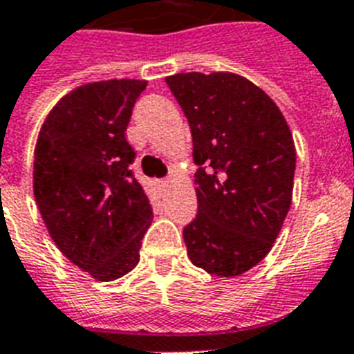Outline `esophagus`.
I'll list each match as a JSON object with an SVG mask.
<instances>
[{"label": "esophagus", "mask_w": 354, "mask_h": 354, "mask_svg": "<svg viewBox=\"0 0 354 354\" xmlns=\"http://www.w3.org/2000/svg\"><path fill=\"white\" fill-rule=\"evenodd\" d=\"M158 185L162 187V189H165V187H169V180H160V182H158Z\"/></svg>", "instance_id": "esophagus-1"}]
</instances>
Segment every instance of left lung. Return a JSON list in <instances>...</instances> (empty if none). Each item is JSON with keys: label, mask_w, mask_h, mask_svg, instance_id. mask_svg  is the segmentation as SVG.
<instances>
[{"label": "left lung", "mask_w": 354, "mask_h": 354, "mask_svg": "<svg viewBox=\"0 0 354 354\" xmlns=\"http://www.w3.org/2000/svg\"><path fill=\"white\" fill-rule=\"evenodd\" d=\"M192 134L198 214L187 254L216 277H238L271 251L291 207L297 151L280 109L231 73L165 77Z\"/></svg>", "instance_id": "left-lung-1"}]
</instances>
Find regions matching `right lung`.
Masks as SVG:
<instances>
[{
    "mask_svg": "<svg viewBox=\"0 0 354 354\" xmlns=\"http://www.w3.org/2000/svg\"><path fill=\"white\" fill-rule=\"evenodd\" d=\"M147 82L87 83L62 97L34 152V198L48 234L96 280H116L140 260L152 207L131 165L134 103Z\"/></svg>",
    "mask_w": 354,
    "mask_h": 354,
    "instance_id": "1",
    "label": "right lung"
}]
</instances>
